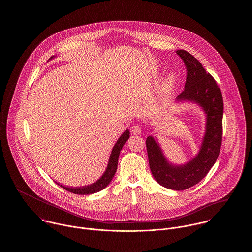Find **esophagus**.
<instances>
[{
  "label": "esophagus",
  "mask_w": 252,
  "mask_h": 252,
  "mask_svg": "<svg viewBox=\"0 0 252 252\" xmlns=\"http://www.w3.org/2000/svg\"><path fill=\"white\" fill-rule=\"evenodd\" d=\"M141 132H142V128L138 125L132 126L131 133L133 135H139V134H141Z\"/></svg>",
  "instance_id": "34e87169"
}]
</instances>
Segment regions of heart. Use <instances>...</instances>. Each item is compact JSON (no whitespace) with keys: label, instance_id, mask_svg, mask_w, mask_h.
<instances>
[{"label":"heart","instance_id":"heart-1","mask_svg":"<svg viewBox=\"0 0 252 252\" xmlns=\"http://www.w3.org/2000/svg\"><path fill=\"white\" fill-rule=\"evenodd\" d=\"M174 81H175V78H174V76H169L167 78V80L165 81V87H164V91H167L169 90L170 88H171V86L174 84Z\"/></svg>","mask_w":252,"mask_h":252}]
</instances>
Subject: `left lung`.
<instances>
[{
    "mask_svg": "<svg viewBox=\"0 0 252 252\" xmlns=\"http://www.w3.org/2000/svg\"><path fill=\"white\" fill-rule=\"evenodd\" d=\"M177 54L183 60L187 71L184 91L177 99L193 101L203 108L207 114L203 143L198 155L180 166L168 162L151 136L146 139V150L150 170L157 182L168 189L181 191L205 178L217 159L222 144L224 103L221 90L202 64L185 50H178Z\"/></svg>",
    "mask_w": 252,
    "mask_h": 252,
    "instance_id": "left-lung-1",
    "label": "left lung"
}]
</instances>
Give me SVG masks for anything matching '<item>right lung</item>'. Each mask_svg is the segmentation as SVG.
Instances as JSON below:
<instances>
[{
	"mask_svg": "<svg viewBox=\"0 0 252 252\" xmlns=\"http://www.w3.org/2000/svg\"><path fill=\"white\" fill-rule=\"evenodd\" d=\"M128 138H129V131L126 130L122 134V136L119 138V140L117 141V143L115 144L112 151H111V154L109 157L108 168H107L105 174L102 176V178L100 180H97L94 184L88 185V186H83V187H76V188L66 187V186H63V185H60L59 183L58 184L64 190L72 192V193H76V194H90V193H94V192L103 190L104 188H106L108 186V183L111 181L112 178L114 177V175L116 173L120 151L122 150L125 143L128 140Z\"/></svg>",
	"mask_w": 252,
	"mask_h": 252,
	"instance_id": "obj_1",
	"label": "right lung"
}]
</instances>
